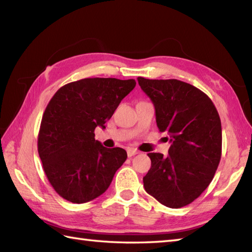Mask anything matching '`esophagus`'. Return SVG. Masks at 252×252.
Here are the masks:
<instances>
[{
    "label": "esophagus",
    "mask_w": 252,
    "mask_h": 252,
    "mask_svg": "<svg viewBox=\"0 0 252 252\" xmlns=\"http://www.w3.org/2000/svg\"><path fill=\"white\" fill-rule=\"evenodd\" d=\"M126 153H127V156L129 157H133V156H135V155L138 153L136 149H132V148H129L126 151Z\"/></svg>",
    "instance_id": "34e87169"
}]
</instances>
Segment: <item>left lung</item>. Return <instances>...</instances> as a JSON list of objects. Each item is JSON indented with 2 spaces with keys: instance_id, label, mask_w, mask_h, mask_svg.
Instances as JSON below:
<instances>
[{
  "instance_id": "obj_1",
  "label": "left lung",
  "mask_w": 252,
  "mask_h": 252,
  "mask_svg": "<svg viewBox=\"0 0 252 252\" xmlns=\"http://www.w3.org/2000/svg\"><path fill=\"white\" fill-rule=\"evenodd\" d=\"M152 99L160 132H168L169 155L149 153L152 167L143 178L149 195L169 208L189 205L215 176L222 154L220 116L209 96L176 79L137 78Z\"/></svg>"
}]
</instances>
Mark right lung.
<instances>
[{"instance_id": "add662e5", "label": "right lung", "mask_w": 252, "mask_h": 252, "mask_svg": "<svg viewBox=\"0 0 252 252\" xmlns=\"http://www.w3.org/2000/svg\"><path fill=\"white\" fill-rule=\"evenodd\" d=\"M135 85L133 79L87 78L65 84L47 104L37 152L47 180L63 199L84 203L97 198L126 161L125 149L104 147L94 130L105 129Z\"/></svg>"}]
</instances>
